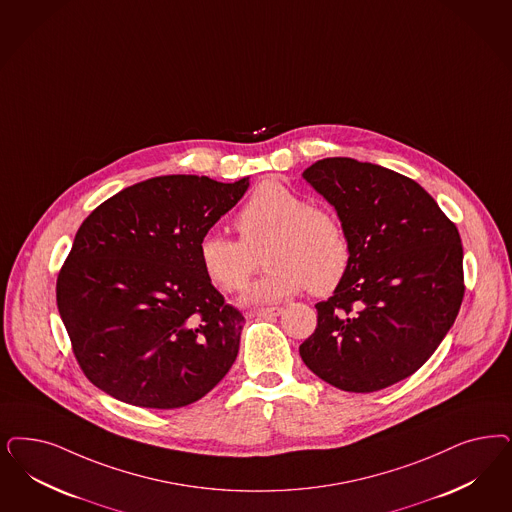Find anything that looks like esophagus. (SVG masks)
Segmentation results:
<instances>
[{
	"mask_svg": "<svg viewBox=\"0 0 512 512\" xmlns=\"http://www.w3.org/2000/svg\"><path fill=\"white\" fill-rule=\"evenodd\" d=\"M280 314H283L282 306H270V308H261V310H257V316H259V318H278Z\"/></svg>",
	"mask_w": 512,
	"mask_h": 512,
	"instance_id": "34e87169",
	"label": "esophagus"
}]
</instances>
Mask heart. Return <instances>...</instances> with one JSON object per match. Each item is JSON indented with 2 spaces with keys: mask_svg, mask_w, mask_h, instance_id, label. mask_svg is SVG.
<instances>
[{
  "mask_svg": "<svg viewBox=\"0 0 512 512\" xmlns=\"http://www.w3.org/2000/svg\"><path fill=\"white\" fill-rule=\"evenodd\" d=\"M240 240L206 232L198 240L204 276L225 291L246 287L265 253V274L247 287V304H270L310 289L314 295L335 291L352 263L348 232L335 213L312 206L276 179H265L236 215Z\"/></svg>",
  "mask_w": 512,
  "mask_h": 512,
  "instance_id": "heart-1",
  "label": "heart"
}]
</instances>
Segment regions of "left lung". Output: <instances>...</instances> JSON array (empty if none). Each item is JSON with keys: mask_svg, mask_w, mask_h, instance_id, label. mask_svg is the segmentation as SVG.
<instances>
[{"mask_svg": "<svg viewBox=\"0 0 512 512\" xmlns=\"http://www.w3.org/2000/svg\"><path fill=\"white\" fill-rule=\"evenodd\" d=\"M302 177L335 208L352 263L316 304L318 327L300 357L335 388H388L418 371L456 321L465 293L458 229L414 179L384 166L335 157Z\"/></svg>", "mask_w": 512, "mask_h": 512, "instance_id": "8db88e82", "label": "left lung"}]
</instances>
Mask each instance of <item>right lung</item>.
Here are the masks:
<instances>
[{
  "label": "right lung",
  "mask_w": 512,
  "mask_h": 512,
  "mask_svg": "<svg viewBox=\"0 0 512 512\" xmlns=\"http://www.w3.org/2000/svg\"><path fill=\"white\" fill-rule=\"evenodd\" d=\"M247 187L249 177H151L83 221L56 280V304L96 388L168 410L225 378L246 319L204 276L198 240Z\"/></svg>",
  "instance_id": "right-lung-1"
}]
</instances>
